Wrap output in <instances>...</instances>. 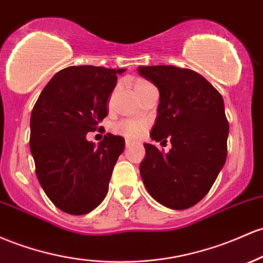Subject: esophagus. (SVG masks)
I'll list each match as a JSON object with an SVG mask.
<instances>
[{"mask_svg":"<svg viewBox=\"0 0 263 263\" xmlns=\"http://www.w3.org/2000/svg\"><path fill=\"white\" fill-rule=\"evenodd\" d=\"M132 145H135V141H132V140H126V147H131Z\"/></svg>","mask_w":263,"mask_h":263,"instance_id":"esophagus-1","label":"esophagus"}]
</instances>
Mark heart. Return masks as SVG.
Listing matches in <instances>:
<instances>
[{"instance_id":"1","label":"heart","mask_w":263,"mask_h":263,"mask_svg":"<svg viewBox=\"0 0 263 263\" xmlns=\"http://www.w3.org/2000/svg\"><path fill=\"white\" fill-rule=\"evenodd\" d=\"M147 85H151V83L143 80H138L135 83V89H138ZM147 126H148V123L145 120H122L115 125L114 131L117 135H121V136L128 138H138L142 136L143 132L146 131Z\"/></svg>"}]
</instances>
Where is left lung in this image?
Instances as JSON below:
<instances>
[{
    "label": "left lung",
    "instance_id": "8db88e82",
    "mask_svg": "<svg viewBox=\"0 0 263 263\" xmlns=\"http://www.w3.org/2000/svg\"><path fill=\"white\" fill-rule=\"evenodd\" d=\"M160 92L151 138L171 141L168 154L145 143L140 174L158 203L186 210L211 190L226 162L229 122L223 99L197 72L176 66L138 67Z\"/></svg>",
    "mask_w": 263,
    "mask_h": 263
}]
</instances>
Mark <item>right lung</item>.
Listing matches in <instances>:
<instances>
[{
  "label": "right lung",
  "mask_w": 263,
  "mask_h": 263,
  "mask_svg": "<svg viewBox=\"0 0 263 263\" xmlns=\"http://www.w3.org/2000/svg\"><path fill=\"white\" fill-rule=\"evenodd\" d=\"M125 71L66 67L52 77L34 103L30 147L36 175L47 197L63 212L86 215L107 195L125 140L107 134L95 146L86 135L107 116L117 74Z\"/></svg>",
  "instance_id": "right-lung-1"
}]
</instances>
